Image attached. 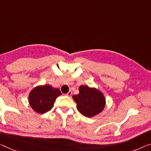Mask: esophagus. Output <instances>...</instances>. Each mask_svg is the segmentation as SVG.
Returning a JSON list of instances; mask_svg holds the SVG:
<instances>
[{
  "instance_id": "esophagus-1",
  "label": "esophagus",
  "mask_w": 151,
  "mask_h": 151,
  "mask_svg": "<svg viewBox=\"0 0 151 151\" xmlns=\"http://www.w3.org/2000/svg\"><path fill=\"white\" fill-rule=\"evenodd\" d=\"M72 94H73V92H72V91H69L68 92V93L66 94V96H72Z\"/></svg>"
}]
</instances>
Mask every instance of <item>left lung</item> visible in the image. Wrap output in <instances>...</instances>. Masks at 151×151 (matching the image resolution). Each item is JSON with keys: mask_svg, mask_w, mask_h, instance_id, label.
I'll list each match as a JSON object with an SVG mask.
<instances>
[{"mask_svg": "<svg viewBox=\"0 0 151 151\" xmlns=\"http://www.w3.org/2000/svg\"><path fill=\"white\" fill-rule=\"evenodd\" d=\"M77 110L83 116L92 117L104 110L106 100L102 92L96 88L81 85L79 93L73 96Z\"/></svg>", "mask_w": 151, "mask_h": 151, "instance_id": "obj_1", "label": "left lung"}]
</instances>
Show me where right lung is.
Returning <instances> with one entry per match:
<instances>
[{
	"label": "right lung",
	"instance_id": "1",
	"mask_svg": "<svg viewBox=\"0 0 151 151\" xmlns=\"http://www.w3.org/2000/svg\"><path fill=\"white\" fill-rule=\"evenodd\" d=\"M62 95L60 90L49 85H40L34 88L29 94L28 101L35 112L43 114L52 109L55 99Z\"/></svg>",
	"mask_w": 151,
	"mask_h": 151
}]
</instances>
